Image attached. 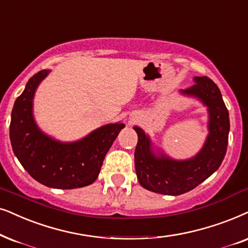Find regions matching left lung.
I'll list each match as a JSON object with an SVG mask.
<instances>
[{"label":"left lung","instance_id":"8db88e82","mask_svg":"<svg viewBox=\"0 0 248 248\" xmlns=\"http://www.w3.org/2000/svg\"><path fill=\"white\" fill-rule=\"evenodd\" d=\"M194 81V85L181 90V93L198 98L207 107L210 118L206 141L195 157L175 160L164 154L157 156L142 128L133 127L138 134L136 172L140 185L147 190L171 196L190 191L213 174L226 156L230 122L220 89L206 76H196Z\"/></svg>","mask_w":248,"mask_h":248}]
</instances>
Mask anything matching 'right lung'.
<instances>
[{
    "instance_id": "1",
    "label": "right lung",
    "mask_w": 248,
    "mask_h": 248,
    "mask_svg": "<svg viewBox=\"0 0 248 248\" xmlns=\"http://www.w3.org/2000/svg\"><path fill=\"white\" fill-rule=\"evenodd\" d=\"M50 70L31 77L11 112L12 150L31 178L57 189H74L93 183L123 123L107 124L75 142H60L44 134L35 123L33 99L37 86Z\"/></svg>"
}]
</instances>
